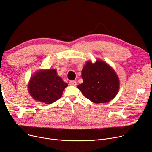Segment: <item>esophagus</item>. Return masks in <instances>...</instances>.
Returning a JSON list of instances; mask_svg holds the SVG:
<instances>
[{"label":"esophagus","instance_id":"34e87169","mask_svg":"<svg viewBox=\"0 0 152 152\" xmlns=\"http://www.w3.org/2000/svg\"><path fill=\"white\" fill-rule=\"evenodd\" d=\"M69 85H70V86H76V85H77V82H76V81H74V80L70 81Z\"/></svg>","mask_w":152,"mask_h":152}]
</instances>
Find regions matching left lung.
<instances>
[{
    "label": "left lung",
    "mask_w": 152,
    "mask_h": 152,
    "mask_svg": "<svg viewBox=\"0 0 152 152\" xmlns=\"http://www.w3.org/2000/svg\"><path fill=\"white\" fill-rule=\"evenodd\" d=\"M83 83L77 88L83 96L95 103L109 102L119 90V79L115 70L106 62L97 59L86 62L82 70Z\"/></svg>",
    "instance_id": "left-lung-1"
}]
</instances>
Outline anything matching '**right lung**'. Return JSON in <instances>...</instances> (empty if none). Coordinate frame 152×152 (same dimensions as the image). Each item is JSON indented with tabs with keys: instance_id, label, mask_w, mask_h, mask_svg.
I'll return each instance as SVG.
<instances>
[{
	"instance_id": "add662e5",
	"label": "right lung",
	"mask_w": 152,
	"mask_h": 152,
	"mask_svg": "<svg viewBox=\"0 0 152 152\" xmlns=\"http://www.w3.org/2000/svg\"><path fill=\"white\" fill-rule=\"evenodd\" d=\"M68 84L57 74L56 69H41L31 77L28 92L37 102L51 104L61 98Z\"/></svg>"
}]
</instances>
